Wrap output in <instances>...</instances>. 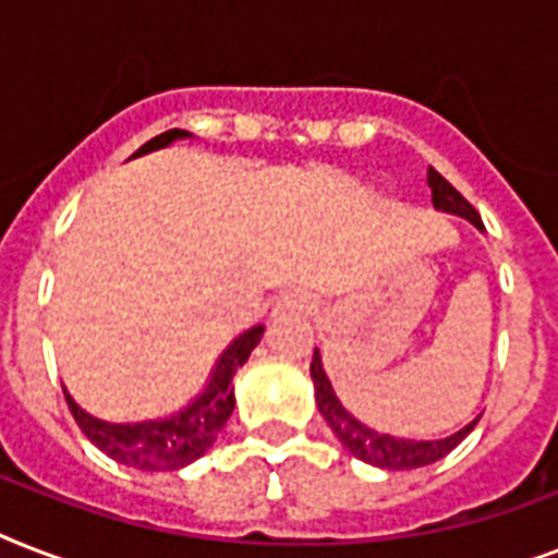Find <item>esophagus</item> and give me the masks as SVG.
I'll use <instances>...</instances> for the list:
<instances>
[{
	"label": "esophagus",
	"mask_w": 558,
	"mask_h": 558,
	"mask_svg": "<svg viewBox=\"0 0 558 558\" xmlns=\"http://www.w3.org/2000/svg\"><path fill=\"white\" fill-rule=\"evenodd\" d=\"M313 295L304 292V289H289L278 298V313L280 315H310L313 313Z\"/></svg>",
	"instance_id": "esophagus-1"
}]
</instances>
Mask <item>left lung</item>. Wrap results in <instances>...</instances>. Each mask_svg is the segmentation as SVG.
<instances>
[{
    "label": "left lung",
    "instance_id": "left-lung-1",
    "mask_svg": "<svg viewBox=\"0 0 558 558\" xmlns=\"http://www.w3.org/2000/svg\"><path fill=\"white\" fill-rule=\"evenodd\" d=\"M428 187H432L434 208L442 210V214H454V217L466 219V222H472V226L484 231V222L477 217V210L472 208V205H469V202L463 199V196H460V193L454 191V187H451L434 168H428ZM310 376H313L318 411H322V416L332 428V434L339 437L341 446H344L353 458L365 460L371 466L393 469V472H399V469L428 466L434 460L446 458V454L475 428L477 420H481V416H475L472 423L463 425L460 432L449 434V437H442V440H408V437L379 434L376 428H371V425H365L362 420H356L348 408L341 405V399L336 397V390H332L330 379H327V371H324L322 362V350L318 348H315L313 353Z\"/></svg>",
    "mask_w": 558,
    "mask_h": 558
}]
</instances>
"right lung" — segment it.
Wrapping results in <instances>:
<instances>
[{
  "label": "right lung",
  "instance_id": "add662e5",
  "mask_svg": "<svg viewBox=\"0 0 558 558\" xmlns=\"http://www.w3.org/2000/svg\"><path fill=\"white\" fill-rule=\"evenodd\" d=\"M182 138H191V133L168 130V133L150 138L135 156H147V153L170 147V144L182 142ZM260 339L263 327L240 332L219 353L205 388L185 408H179L168 416L142 420V423H107V420H98L89 411H83L72 399V393L63 388L65 402L72 408L74 420L83 428V434L104 454L124 463V466L144 469V472H177V469L202 458L214 446L217 434L226 428L228 416L234 411V373L248 362L252 350L260 344Z\"/></svg>",
  "mask_w": 558,
  "mask_h": 558
}]
</instances>
